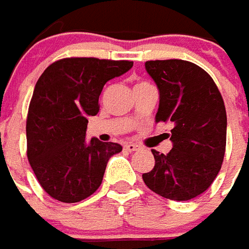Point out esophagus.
Wrapping results in <instances>:
<instances>
[{"label":"esophagus","mask_w":249,"mask_h":249,"mask_svg":"<svg viewBox=\"0 0 249 249\" xmlns=\"http://www.w3.org/2000/svg\"><path fill=\"white\" fill-rule=\"evenodd\" d=\"M139 146L136 145V143H125L124 145V150H126V152H136V150H139Z\"/></svg>","instance_id":"34e87169"}]
</instances>
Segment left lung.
Segmentation results:
<instances>
[{
    "label": "left lung",
    "mask_w": 249,
    "mask_h": 249,
    "mask_svg": "<svg viewBox=\"0 0 249 249\" xmlns=\"http://www.w3.org/2000/svg\"><path fill=\"white\" fill-rule=\"evenodd\" d=\"M149 76L160 92L156 123H170L173 148L152 150L156 163L142 179L156 194L189 200L209 189L226 152V107L213 78L196 64L181 60H149Z\"/></svg>",
    "instance_id": "left-lung-1"
}]
</instances>
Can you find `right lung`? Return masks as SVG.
Segmentation results:
<instances>
[{
	"label": "right lung",
	"mask_w": 249,
	"mask_h": 249,
	"mask_svg": "<svg viewBox=\"0 0 249 249\" xmlns=\"http://www.w3.org/2000/svg\"><path fill=\"white\" fill-rule=\"evenodd\" d=\"M133 67L129 60L66 58L50 64L31 97L26 121L27 158L43 190L76 203L99 189L107 163L123 150L116 142L86 141L88 116L110 79Z\"/></svg>",
	"instance_id": "1"
}]
</instances>
